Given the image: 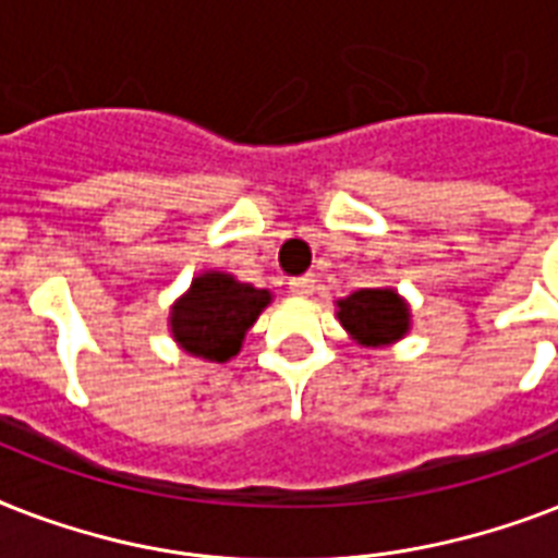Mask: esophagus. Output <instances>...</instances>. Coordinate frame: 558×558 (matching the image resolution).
Masks as SVG:
<instances>
[{"mask_svg": "<svg viewBox=\"0 0 558 558\" xmlns=\"http://www.w3.org/2000/svg\"><path fill=\"white\" fill-rule=\"evenodd\" d=\"M289 289H292V295L310 298L315 292V278H313V275H301V278H292V280H289Z\"/></svg>", "mask_w": 558, "mask_h": 558, "instance_id": "1", "label": "esophagus"}]
</instances>
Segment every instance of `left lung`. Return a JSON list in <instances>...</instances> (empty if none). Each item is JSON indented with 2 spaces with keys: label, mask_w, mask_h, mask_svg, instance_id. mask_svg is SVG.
<instances>
[{
  "label": "left lung",
  "mask_w": 558,
  "mask_h": 558,
  "mask_svg": "<svg viewBox=\"0 0 558 558\" xmlns=\"http://www.w3.org/2000/svg\"><path fill=\"white\" fill-rule=\"evenodd\" d=\"M336 318L362 348H390L411 330V306L397 289H356L336 301Z\"/></svg>",
  "instance_id": "1"
}]
</instances>
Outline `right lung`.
Segmentation results:
<instances>
[{
  "label": "right lung",
  "instance_id": "1",
  "mask_svg": "<svg viewBox=\"0 0 558 558\" xmlns=\"http://www.w3.org/2000/svg\"><path fill=\"white\" fill-rule=\"evenodd\" d=\"M269 289L236 280L228 271L208 269L191 280L185 295L170 306V336L191 356L226 365L243 348L260 313L271 304Z\"/></svg>",
  "mask_w": 558,
  "mask_h": 558
}]
</instances>
